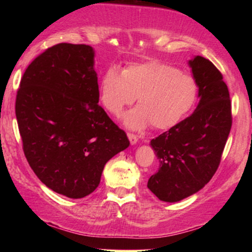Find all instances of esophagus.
<instances>
[{"mask_svg": "<svg viewBox=\"0 0 252 252\" xmlns=\"http://www.w3.org/2000/svg\"><path fill=\"white\" fill-rule=\"evenodd\" d=\"M128 138H129L130 143H131V144H136V143H137V141H138L137 136L134 135V134H130V132L128 134Z\"/></svg>", "mask_w": 252, "mask_h": 252, "instance_id": "1", "label": "esophagus"}]
</instances>
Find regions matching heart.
Here are the masks:
<instances>
[{
  "instance_id": "1",
  "label": "heart",
  "mask_w": 252,
  "mask_h": 252,
  "mask_svg": "<svg viewBox=\"0 0 252 252\" xmlns=\"http://www.w3.org/2000/svg\"><path fill=\"white\" fill-rule=\"evenodd\" d=\"M103 105L114 116H121L126 106L138 105L126 112L124 124L142 130L150 124L156 129L174 126L194 106L198 96L195 79L158 60L134 63L121 72L110 67L99 82Z\"/></svg>"
}]
</instances>
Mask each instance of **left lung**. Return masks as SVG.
<instances>
[{"instance_id": "obj_1", "label": "left lung", "mask_w": 252, "mask_h": 252, "mask_svg": "<svg viewBox=\"0 0 252 252\" xmlns=\"http://www.w3.org/2000/svg\"><path fill=\"white\" fill-rule=\"evenodd\" d=\"M189 65L198 85L196 109L150 141L160 166L147 186L166 202L194 194L212 179L232 124L230 94L218 68L200 56Z\"/></svg>"}]
</instances>
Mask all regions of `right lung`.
Listing matches in <instances>:
<instances>
[{
	"mask_svg": "<svg viewBox=\"0 0 252 252\" xmlns=\"http://www.w3.org/2000/svg\"><path fill=\"white\" fill-rule=\"evenodd\" d=\"M98 102L89 45L48 48L20 83L15 114L26 158L42 184L67 198L91 194L105 163L130 144Z\"/></svg>",
	"mask_w": 252,
	"mask_h": 252,
	"instance_id": "obj_1",
	"label": "right lung"
}]
</instances>
